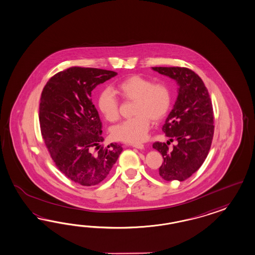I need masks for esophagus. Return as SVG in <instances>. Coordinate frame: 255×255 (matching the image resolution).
I'll return each instance as SVG.
<instances>
[{"instance_id": "obj_1", "label": "esophagus", "mask_w": 255, "mask_h": 255, "mask_svg": "<svg viewBox=\"0 0 255 255\" xmlns=\"http://www.w3.org/2000/svg\"><path fill=\"white\" fill-rule=\"evenodd\" d=\"M131 145L132 147H135V148H138V149H144L145 148V145H143V144H131Z\"/></svg>"}]
</instances>
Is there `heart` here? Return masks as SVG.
I'll use <instances>...</instances> for the list:
<instances>
[{
    "mask_svg": "<svg viewBox=\"0 0 255 255\" xmlns=\"http://www.w3.org/2000/svg\"><path fill=\"white\" fill-rule=\"evenodd\" d=\"M116 92L125 100L134 101V117L114 126L112 136L119 141L136 144L145 141L150 128V121L158 123L165 117L171 106V92L162 83H152L143 76L132 75L116 86ZM97 108L104 118L115 123L120 118V106L114 93L105 89L97 97Z\"/></svg>",
    "mask_w": 255,
    "mask_h": 255,
    "instance_id": "b5f03b06",
    "label": "heart"
}]
</instances>
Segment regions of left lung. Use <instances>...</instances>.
I'll return each mask as SVG.
<instances>
[{"instance_id":"1","label":"left lung","mask_w":255,"mask_h":255,"mask_svg":"<svg viewBox=\"0 0 255 255\" xmlns=\"http://www.w3.org/2000/svg\"><path fill=\"white\" fill-rule=\"evenodd\" d=\"M154 71L174 80L178 96L162 126L167 144L173 139L177 145L169 150L165 143L156 142L153 148L163 157L159 175L165 181H185L200 169L208 156L214 137L213 104L204 83L191 69L179 67H155Z\"/></svg>"}]
</instances>
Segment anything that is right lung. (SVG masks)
<instances>
[{"label":"right lung","instance_id":"add662e5","mask_svg":"<svg viewBox=\"0 0 255 255\" xmlns=\"http://www.w3.org/2000/svg\"><path fill=\"white\" fill-rule=\"evenodd\" d=\"M117 74L72 67L53 76L41 93L39 120L44 143L56 167L82 186L101 183L123 151L116 143L106 148L100 145L102 124L91 99L97 85Z\"/></svg>","mask_w":255,"mask_h":255}]
</instances>
